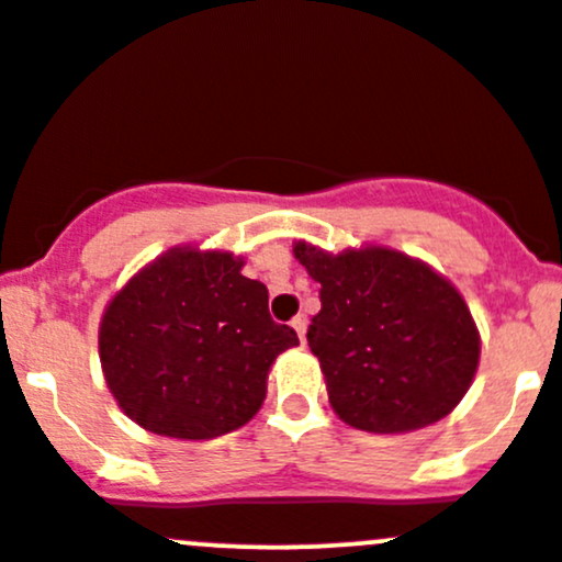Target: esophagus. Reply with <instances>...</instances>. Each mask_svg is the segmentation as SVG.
Here are the masks:
<instances>
[{
    "mask_svg": "<svg viewBox=\"0 0 562 562\" xmlns=\"http://www.w3.org/2000/svg\"><path fill=\"white\" fill-rule=\"evenodd\" d=\"M293 328H296L299 339L304 341V339H306V315H299V317H293Z\"/></svg>",
    "mask_w": 562,
    "mask_h": 562,
    "instance_id": "obj_1",
    "label": "esophagus"
}]
</instances>
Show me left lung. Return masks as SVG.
<instances>
[{"label": "left lung", "instance_id": "obj_1", "mask_svg": "<svg viewBox=\"0 0 562 562\" xmlns=\"http://www.w3.org/2000/svg\"><path fill=\"white\" fill-rule=\"evenodd\" d=\"M293 256L321 282L306 330L339 420L409 434L460 404L480 366V330L458 288L420 258L382 245L328 252L299 239Z\"/></svg>", "mask_w": 562, "mask_h": 562}]
</instances>
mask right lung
<instances>
[{"label": "right lung", "mask_w": 562, "mask_h": 562, "mask_svg": "<svg viewBox=\"0 0 562 562\" xmlns=\"http://www.w3.org/2000/svg\"><path fill=\"white\" fill-rule=\"evenodd\" d=\"M228 250L169 247L110 299L99 360L112 398L145 430L204 441L256 417L296 330L269 315L263 282Z\"/></svg>", "instance_id": "right-lung-1"}]
</instances>
